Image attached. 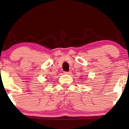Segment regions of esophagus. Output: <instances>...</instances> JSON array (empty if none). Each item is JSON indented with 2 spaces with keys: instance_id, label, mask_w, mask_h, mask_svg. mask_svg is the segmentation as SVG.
Instances as JSON below:
<instances>
[{
  "instance_id": "obj_1",
  "label": "esophagus",
  "mask_w": 129,
  "mask_h": 129,
  "mask_svg": "<svg viewBox=\"0 0 129 129\" xmlns=\"http://www.w3.org/2000/svg\"><path fill=\"white\" fill-rule=\"evenodd\" d=\"M64 74H67V75H70L71 73V72H64Z\"/></svg>"
}]
</instances>
